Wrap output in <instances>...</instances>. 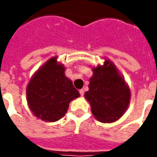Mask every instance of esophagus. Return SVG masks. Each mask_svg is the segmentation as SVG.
<instances>
[{
  "instance_id": "34e87169",
  "label": "esophagus",
  "mask_w": 157,
  "mask_h": 157,
  "mask_svg": "<svg viewBox=\"0 0 157 157\" xmlns=\"http://www.w3.org/2000/svg\"><path fill=\"white\" fill-rule=\"evenodd\" d=\"M79 92H80V95L81 96L84 95V90H83V89H81V90L79 91Z\"/></svg>"
}]
</instances>
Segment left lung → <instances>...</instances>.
Instances as JSON below:
<instances>
[{
	"label": "left lung",
	"mask_w": 157,
	"mask_h": 157,
	"mask_svg": "<svg viewBox=\"0 0 157 157\" xmlns=\"http://www.w3.org/2000/svg\"><path fill=\"white\" fill-rule=\"evenodd\" d=\"M89 91L85 98L89 101L95 118L103 123H112L121 118L130 99L129 89L109 60L103 66L93 69Z\"/></svg>",
	"instance_id": "left-lung-1"
}]
</instances>
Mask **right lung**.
Here are the masks:
<instances>
[{"label": "right lung", "instance_id": "add662e5", "mask_svg": "<svg viewBox=\"0 0 157 157\" xmlns=\"http://www.w3.org/2000/svg\"><path fill=\"white\" fill-rule=\"evenodd\" d=\"M64 72L63 65L57 64L54 57L36 72L28 85L29 108L42 120L58 121L67 112L70 102L80 96Z\"/></svg>", "mask_w": 157, "mask_h": 157}]
</instances>
